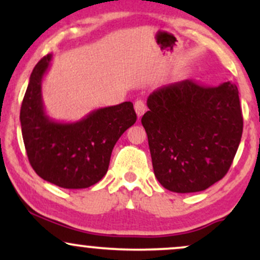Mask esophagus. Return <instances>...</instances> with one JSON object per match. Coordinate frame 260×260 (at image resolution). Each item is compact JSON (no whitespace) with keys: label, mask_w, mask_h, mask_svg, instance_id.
Returning a JSON list of instances; mask_svg holds the SVG:
<instances>
[{"label":"esophagus","mask_w":260,"mask_h":260,"mask_svg":"<svg viewBox=\"0 0 260 260\" xmlns=\"http://www.w3.org/2000/svg\"><path fill=\"white\" fill-rule=\"evenodd\" d=\"M134 110H136L137 116H138V117H142V116L144 115L145 110H147V106H145L144 101L136 100V103H134Z\"/></svg>","instance_id":"34e87169"}]
</instances>
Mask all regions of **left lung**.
Returning <instances> with one entry per match:
<instances>
[{"label":"left lung","mask_w":260,"mask_h":260,"mask_svg":"<svg viewBox=\"0 0 260 260\" xmlns=\"http://www.w3.org/2000/svg\"><path fill=\"white\" fill-rule=\"evenodd\" d=\"M142 117L155 177L176 193L201 192L228 174L243 131L237 86L186 79L157 88Z\"/></svg>","instance_id":"left-lung-1"}]
</instances>
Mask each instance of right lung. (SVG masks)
<instances>
[{
    "label": "right lung",
    "mask_w": 260,
    "mask_h": 260,
    "mask_svg": "<svg viewBox=\"0 0 260 260\" xmlns=\"http://www.w3.org/2000/svg\"><path fill=\"white\" fill-rule=\"evenodd\" d=\"M51 59L52 55L45 56L34 67L20 107L26 155L43 180L67 189L88 188L106 175L116 142L136 123L137 115L133 104L124 101L76 122L52 120L41 90Z\"/></svg>",
    "instance_id": "obj_1"
}]
</instances>
